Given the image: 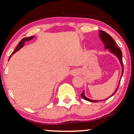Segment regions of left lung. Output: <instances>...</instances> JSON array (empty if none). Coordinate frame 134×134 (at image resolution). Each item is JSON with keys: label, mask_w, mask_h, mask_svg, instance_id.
Here are the masks:
<instances>
[{"label": "left lung", "mask_w": 134, "mask_h": 134, "mask_svg": "<svg viewBox=\"0 0 134 134\" xmlns=\"http://www.w3.org/2000/svg\"><path fill=\"white\" fill-rule=\"evenodd\" d=\"M98 36H99V37L100 38L101 41H102V43H103L104 44V49L105 50L108 49V51L110 52V53L113 54L114 56H115L117 58V59L119 60L120 64H121V77H120V80H119V81L118 86H117V88H116V90H115V91L113 92V93H112V94H111V96H109L108 98H106V99H104V100H99V101H103V100H105L108 99L109 97H112V96H113L115 93L117 92V90H118L120 82H121V78H122V75H123L124 67H123V63H122V52H121V51L120 50V48L118 47V45H117V43H115V41L113 40V39L110 36H109L108 34H107L106 32H104V31H102V30L98 31ZM81 97H82L84 100H87V101H90V102H98V100L90 99V98H87V97H86V96H85L84 91H83V93L81 94Z\"/></svg>", "instance_id": "8db88e82"}]
</instances>
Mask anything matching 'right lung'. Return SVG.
<instances>
[{"mask_svg":"<svg viewBox=\"0 0 134 134\" xmlns=\"http://www.w3.org/2000/svg\"><path fill=\"white\" fill-rule=\"evenodd\" d=\"M35 37V36H30V37H25V38L22 39V40H21V41L19 42V43L18 44V45L17 46V47H16V48L15 49V51H13V52H12V54L10 55V57H12V56L13 54H14L17 51H19L20 49H21V48H23V47H24V45H25V42L26 41H30V40H32V39H34Z\"/></svg>","mask_w":134,"mask_h":134,"instance_id":"obj_1","label":"right lung"}]
</instances>
